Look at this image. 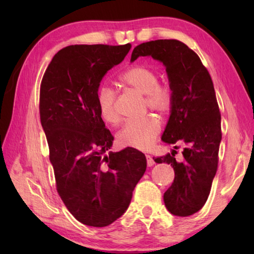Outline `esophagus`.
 <instances>
[{
  "instance_id": "esophagus-1",
  "label": "esophagus",
  "mask_w": 254,
  "mask_h": 254,
  "mask_svg": "<svg viewBox=\"0 0 254 254\" xmlns=\"http://www.w3.org/2000/svg\"><path fill=\"white\" fill-rule=\"evenodd\" d=\"M145 158H147V165L149 167H151L154 165V160L152 159V157L150 154H145Z\"/></svg>"
}]
</instances>
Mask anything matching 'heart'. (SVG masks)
I'll list each match as a JSON object with an SVG mask.
<instances>
[{
    "mask_svg": "<svg viewBox=\"0 0 254 254\" xmlns=\"http://www.w3.org/2000/svg\"><path fill=\"white\" fill-rule=\"evenodd\" d=\"M119 79L127 87L144 94L143 105L157 113L168 114L174 106L175 93L168 83H159V77L152 68L135 65L120 75ZM96 105L103 121L117 124L120 114L117 109V93L110 86L102 85L96 92ZM161 131L160 122L153 115L131 119L118 133V142L122 147L145 150L156 141Z\"/></svg>",
    "mask_w": 254,
    "mask_h": 254,
    "instance_id": "b5f03b06",
    "label": "heart"
}]
</instances>
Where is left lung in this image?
I'll use <instances>...</instances> for the list:
<instances>
[{
  "instance_id": "1",
  "label": "left lung",
  "mask_w": 254,
  "mask_h": 254,
  "mask_svg": "<svg viewBox=\"0 0 254 254\" xmlns=\"http://www.w3.org/2000/svg\"><path fill=\"white\" fill-rule=\"evenodd\" d=\"M140 56H151L166 66L175 102L162 141L184 148L153 158L168 163L175 179L163 195L166 207L177 216H189L203 207L208 198L217 171L218 150L222 140L221 113L212 77L200 58L184 42L160 39L143 42L132 51L131 62Z\"/></svg>"
}]
</instances>
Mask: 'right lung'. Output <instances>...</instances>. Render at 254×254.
Segmentation results:
<instances>
[{
  "label": "right lung",
  "instance_id": "add662e5",
  "mask_svg": "<svg viewBox=\"0 0 254 254\" xmlns=\"http://www.w3.org/2000/svg\"><path fill=\"white\" fill-rule=\"evenodd\" d=\"M130 49V44L65 47L54 56L40 84V121L56 188L72 216L88 226L117 221L147 169L145 156L136 149L106 156L114 136L96 105L102 78Z\"/></svg>",
  "mask_w": 254,
  "mask_h": 254
}]
</instances>
